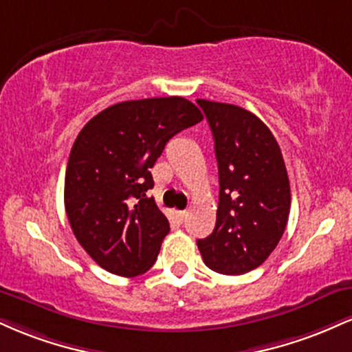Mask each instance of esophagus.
Listing matches in <instances>:
<instances>
[{
    "mask_svg": "<svg viewBox=\"0 0 352 352\" xmlns=\"http://www.w3.org/2000/svg\"><path fill=\"white\" fill-rule=\"evenodd\" d=\"M187 215H188L187 210H184V212H177V218H179L180 221H184L185 218H187Z\"/></svg>",
    "mask_w": 352,
    "mask_h": 352,
    "instance_id": "obj_1",
    "label": "esophagus"
}]
</instances>
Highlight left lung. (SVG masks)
Segmentation results:
<instances>
[{"label": "left lung", "mask_w": 352, "mask_h": 352, "mask_svg": "<svg viewBox=\"0 0 352 352\" xmlns=\"http://www.w3.org/2000/svg\"><path fill=\"white\" fill-rule=\"evenodd\" d=\"M197 104L212 129L220 180L215 228L197 245L213 272L248 273L265 263L288 223L292 190L281 148L246 109L205 99Z\"/></svg>", "instance_id": "8db88e82"}]
</instances>
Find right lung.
I'll return each instance as SVG.
<instances>
[{
	"label": "right lung",
	"instance_id": "add662e5",
	"mask_svg": "<svg viewBox=\"0 0 352 352\" xmlns=\"http://www.w3.org/2000/svg\"><path fill=\"white\" fill-rule=\"evenodd\" d=\"M204 119L190 100L152 98L104 109L79 132L64 180L72 233L100 268L132 278L151 270L170 232L147 190L165 144Z\"/></svg>",
	"mask_w": 352,
	"mask_h": 352
}]
</instances>
